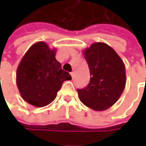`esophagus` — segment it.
Masks as SVG:
<instances>
[{
    "instance_id": "1",
    "label": "esophagus",
    "mask_w": 146,
    "mask_h": 146,
    "mask_svg": "<svg viewBox=\"0 0 146 146\" xmlns=\"http://www.w3.org/2000/svg\"><path fill=\"white\" fill-rule=\"evenodd\" d=\"M70 76H71V78H72V79H74V78H75V73H74L73 71L70 72Z\"/></svg>"
}]
</instances>
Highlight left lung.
Instances as JSON below:
<instances>
[{
  "label": "left lung",
  "instance_id": "8db88e82",
  "mask_svg": "<svg viewBox=\"0 0 146 146\" xmlns=\"http://www.w3.org/2000/svg\"><path fill=\"white\" fill-rule=\"evenodd\" d=\"M90 71V81L77 89L82 103L102 111L119 100L126 84L125 66L113 48L102 42L93 43L83 51Z\"/></svg>",
  "mask_w": 146,
  "mask_h": 146
}]
</instances>
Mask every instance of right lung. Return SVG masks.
<instances>
[{
    "mask_svg": "<svg viewBox=\"0 0 146 146\" xmlns=\"http://www.w3.org/2000/svg\"><path fill=\"white\" fill-rule=\"evenodd\" d=\"M56 48L45 42L32 44L17 68L16 83L22 98L36 107L51 103L57 97L63 82L71 76L61 68L55 58Z\"/></svg>",
    "mask_w": 146,
    "mask_h": 146,
    "instance_id": "1",
    "label": "right lung"
}]
</instances>
